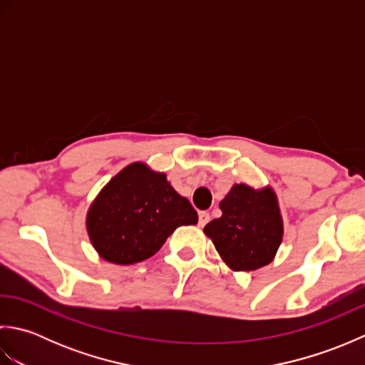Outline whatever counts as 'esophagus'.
I'll return each mask as SVG.
<instances>
[{
    "instance_id": "obj_1",
    "label": "esophagus",
    "mask_w": 365,
    "mask_h": 365,
    "mask_svg": "<svg viewBox=\"0 0 365 365\" xmlns=\"http://www.w3.org/2000/svg\"><path fill=\"white\" fill-rule=\"evenodd\" d=\"M208 221H210V215H208L207 212H200L199 213V226L204 227Z\"/></svg>"
}]
</instances>
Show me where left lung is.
<instances>
[{"instance_id":"8db88e82","label":"left lung","mask_w":365,"mask_h":365,"mask_svg":"<svg viewBox=\"0 0 365 365\" xmlns=\"http://www.w3.org/2000/svg\"><path fill=\"white\" fill-rule=\"evenodd\" d=\"M221 218L204 227L221 259L234 271H254L274 259L284 226L271 188L234 185L220 202Z\"/></svg>"}]
</instances>
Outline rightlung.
I'll return each instance as SVG.
<instances>
[{
    "instance_id": "right-lung-1",
    "label": "right lung",
    "mask_w": 365,
    "mask_h": 365,
    "mask_svg": "<svg viewBox=\"0 0 365 365\" xmlns=\"http://www.w3.org/2000/svg\"><path fill=\"white\" fill-rule=\"evenodd\" d=\"M197 222V212L144 163H133L108 182L92 202L86 227L100 257L131 265L157 254L178 226Z\"/></svg>"
}]
</instances>
